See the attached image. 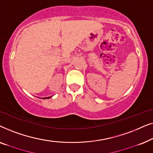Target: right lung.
<instances>
[{
    "instance_id": "right-lung-1",
    "label": "right lung",
    "mask_w": 153,
    "mask_h": 153,
    "mask_svg": "<svg viewBox=\"0 0 153 153\" xmlns=\"http://www.w3.org/2000/svg\"><path fill=\"white\" fill-rule=\"evenodd\" d=\"M52 97V96H51V97H43L42 99H49V98H51Z\"/></svg>"
}]
</instances>
